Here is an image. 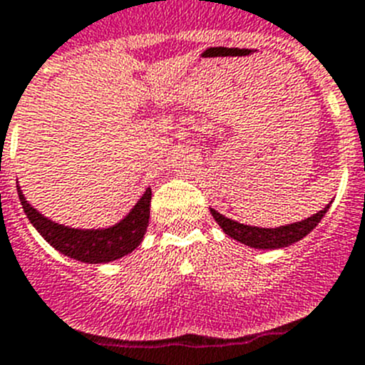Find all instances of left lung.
<instances>
[{"label":"left lung","instance_id":"obj_1","mask_svg":"<svg viewBox=\"0 0 365 365\" xmlns=\"http://www.w3.org/2000/svg\"><path fill=\"white\" fill-rule=\"evenodd\" d=\"M329 205L324 207V210L313 214L308 220H302L299 223L286 225V227H279V229H259V227H248V225L237 223V221L229 220L225 217L223 214H220L217 210L210 209V214L214 216V220L217 221L223 232L227 236L234 237L240 243L247 245L252 248H282L288 247V245L295 243V241L302 240L304 236H308L313 229H315L319 221L324 217V214L328 212Z\"/></svg>","mask_w":365,"mask_h":365}]
</instances>
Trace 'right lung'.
I'll return each mask as SVG.
<instances>
[{
	"label": "right lung",
	"mask_w": 365,
	"mask_h": 365,
	"mask_svg": "<svg viewBox=\"0 0 365 365\" xmlns=\"http://www.w3.org/2000/svg\"><path fill=\"white\" fill-rule=\"evenodd\" d=\"M18 194L23 210L37 232L61 254L83 261V263H110V261L120 259L122 255H128L140 245L149 223V205H151L149 187L145 189L144 196L138 200L135 209L120 223L104 230H77L53 223L26 203L19 187Z\"/></svg>",
	"instance_id": "obj_1"
}]
</instances>
